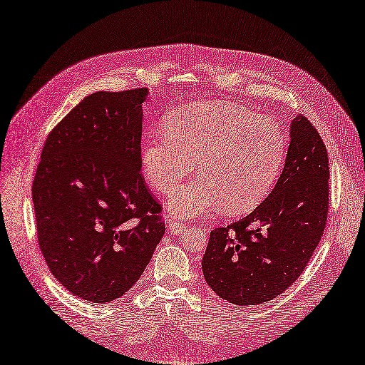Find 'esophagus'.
I'll use <instances>...</instances> for the list:
<instances>
[{
	"mask_svg": "<svg viewBox=\"0 0 365 365\" xmlns=\"http://www.w3.org/2000/svg\"><path fill=\"white\" fill-rule=\"evenodd\" d=\"M168 228H169V231H170L172 234L180 235V234H182L184 231H187V225L180 223V222H177V220H170L169 225H168Z\"/></svg>",
	"mask_w": 365,
	"mask_h": 365,
	"instance_id": "1",
	"label": "esophagus"
}]
</instances>
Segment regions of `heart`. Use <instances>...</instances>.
Instances as JSON below:
<instances>
[{"instance_id": "1", "label": "heart", "mask_w": 365, "mask_h": 365, "mask_svg": "<svg viewBox=\"0 0 365 365\" xmlns=\"http://www.w3.org/2000/svg\"><path fill=\"white\" fill-rule=\"evenodd\" d=\"M166 133L145 142L142 168L148 184L169 195L196 165L202 172L173 193L175 216H200L223 205L243 212L270 192L287 155L281 125L226 101L193 103L170 113Z\"/></svg>"}]
</instances>
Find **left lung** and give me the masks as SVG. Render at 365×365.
<instances>
[{
	"mask_svg": "<svg viewBox=\"0 0 365 365\" xmlns=\"http://www.w3.org/2000/svg\"><path fill=\"white\" fill-rule=\"evenodd\" d=\"M328 181V150L314 125L297 115L272 193L246 217L210 232L202 272L211 290L240 307L284 293L305 270L323 235Z\"/></svg>",
	"mask_w": 365,
	"mask_h": 365,
	"instance_id": "8db88e82",
	"label": "left lung"
}]
</instances>
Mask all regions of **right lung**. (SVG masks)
I'll return each mask as SVG.
<instances>
[{"instance_id":"right-lung-1","label":"right lung","mask_w":365,"mask_h":365,"mask_svg":"<svg viewBox=\"0 0 365 365\" xmlns=\"http://www.w3.org/2000/svg\"><path fill=\"white\" fill-rule=\"evenodd\" d=\"M148 89L95 92L48 134L31 187L39 247L56 279L106 304L140 278L165 235L142 177Z\"/></svg>"}]
</instances>
